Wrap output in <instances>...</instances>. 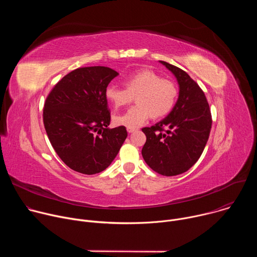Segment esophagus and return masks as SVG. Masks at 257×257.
Here are the masks:
<instances>
[{"label":"esophagus","mask_w":257,"mask_h":257,"mask_svg":"<svg viewBox=\"0 0 257 257\" xmlns=\"http://www.w3.org/2000/svg\"><path fill=\"white\" fill-rule=\"evenodd\" d=\"M137 129H135V128H127V131H128V133H133L134 131H136Z\"/></svg>","instance_id":"34e87169"}]
</instances>
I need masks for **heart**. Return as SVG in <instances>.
Instances as JSON below:
<instances>
[{"mask_svg": "<svg viewBox=\"0 0 257 257\" xmlns=\"http://www.w3.org/2000/svg\"><path fill=\"white\" fill-rule=\"evenodd\" d=\"M125 88L109 84L105 88V97L116 107L131 102L133 96L136 105L122 115L114 117V123L127 128H138L151 116L161 118L166 116L174 106L178 89L175 83L162 78L156 72L142 69L133 73L124 80Z\"/></svg>", "mask_w": 257, "mask_h": 257, "instance_id": "obj_1", "label": "heart"}]
</instances>
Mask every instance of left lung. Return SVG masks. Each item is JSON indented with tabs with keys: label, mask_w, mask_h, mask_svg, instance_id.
Here are the masks:
<instances>
[{
	"label": "left lung",
	"mask_w": 257,
	"mask_h": 257,
	"mask_svg": "<svg viewBox=\"0 0 257 257\" xmlns=\"http://www.w3.org/2000/svg\"><path fill=\"white\" fill-rule=\"evenodd\" d=\"M159 62L175 76L179 95L165 119L142 129L146 142L141 154L155 172L176 176L188 171L200 158L209 137L211 115L203 91L187 73L167 62ZM165 126L167 131L163 130Z\"/></svg>",
	"instance_id": "left-lung-1"
}]
</instances>
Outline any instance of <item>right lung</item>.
<instances>
[{"instance_id":"right-lung-1","label":"right lung","mask_w":257,"mask_h":257,"mask_svg":"<svg viewBox=\"0 0 257 257\" xmlns=\"http://www.w3.org/2000/svg\"><path fill=\"white\" fill-rule=\"evenodd\" d=\"M119 73L103 66L73 70L53 88L44 107L48 137L72 170L93 175L105 170L127 137L124 126L109 129L105 88Z\"/></svg>"}]
</instances>
